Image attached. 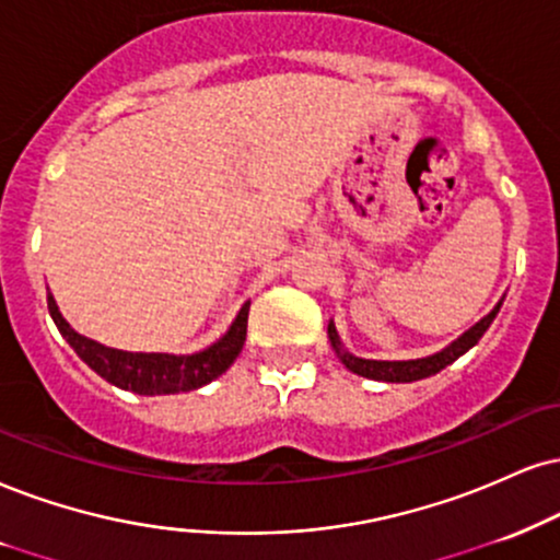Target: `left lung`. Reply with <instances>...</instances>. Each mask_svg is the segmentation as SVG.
Listing matches in <instances>:
<instances>
[{
  "mask_svg": "<svg viewBox=\"0 0 560 560\" xmlns=\"http://www.w3.org/2000/svg\"><path fill=\"white\" fill-rule=\"evenodd\" d=\"M501 303H503V299L491 308V314L482 316L478 324H472V327L467 329V332H462L457 340L448 342L446 348L439 350V353L425 355V358H412V361H371V358L353 355L342 345L340 335H337L335 322L327 324V337H329V345H332V350L337 353V358H340V361H342L345 369L353 371V374L365 376V378H374V382L410 384V382H420V378H428V376L439 374L441 369H446L448 363H454L459 355H465L467 350L475 348L480 337L486 335V329L493 324L495 314L501 312Z\"/></svg>",
  "mask_w": 560,
  "mask_h": 560,
  "instance_id": "obj_1",
  "label": "left lung"
}]
</instances>
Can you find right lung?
Instances as JSON below:
<instances>
[{"label": "right lung", "mask_w": 560, "mask_h": 560, "mask_svg": "<svg viewBox=\"0 0 560 560\" xmlns=\"http://www.w3.org/2000/svg\"><path fill=\"white\" fill-rule=\"evenodd\" d=\"M48 314L72 350L85 361L95 374L106 378L108 384L119 389L135 392V395H178V392H191L199 386L210 384L212 378L223 376L231 363L236 361L246 340V319L248 303L241 306L228 332L212 342L210 348L189 355L174 353H129V350H116L101 345L90 337L74 332L69 322L61 316L57 301L48 293Z\"/></svg>", "instance_id": "add662e5"}]
</instances>
